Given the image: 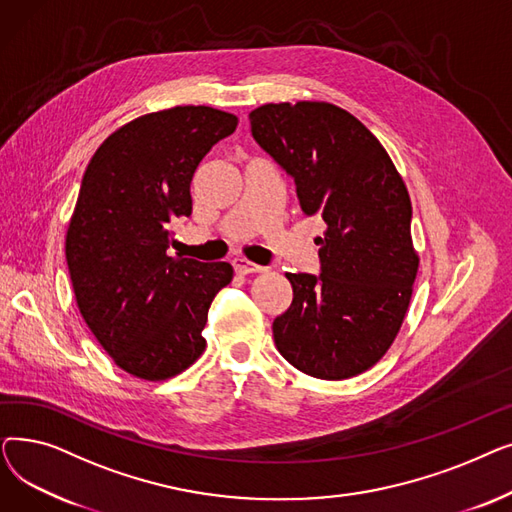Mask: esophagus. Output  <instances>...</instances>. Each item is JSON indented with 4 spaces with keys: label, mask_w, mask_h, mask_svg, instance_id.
<instances>
[{
    "label": "esophagus",
    "mask_w": 512,
    "mask_h": 512,
    "mask_svg": "<svg viewBox=\"0 0 512 512\" xmlns=\"http://www.w3.org/2000/svg\"><path fill=\"white\" fill-rule=\"evenodd\" d=\"M234 270L242 276H247V274H261V272H265V267L251 263L247 259H234Z\"/></svg>",
    "instance_id": "esophagus-1"
}]
</instances>
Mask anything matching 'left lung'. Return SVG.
I'll return each mask as SVG.
<instances>
[{
    "instance_id": "obj_1",
    "label": "left lung",
    "mask_w": 512,
    "mask_h": 512,
    "mask_svg": "<svg viewBox=\"0 0 512 512\" xmlns=\"http://www.w3.org/2000/svg\"><path fill=\"white\" fill-rule=\"evenodd\" d=\"M249 120L297 182L303 211L326 222L319 278L286 274L278 351L311 378H353L388 353L409 311L419 253L407 184L375 134L334 103H265Z\"/></svg>"
}]
</instances>
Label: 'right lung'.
I'll use <instances>...</instances> for the list:
<instances>
[{
  "mask_svg": "<svg viewBox=\"0 0 512 512\" xmlns=\"http://www.w3.org/2000/svg\"><path fill=\"white\" fill-rule=\"evenodd\" d=\"M236 124L207 105L145 114L114 130L85 170L66 230L74 299L103 351L139 380H170L203 355L207 309L232 282L230 263L168 247L170 224L193 211L201 159Z\"/></svg>",
  "mask_w": 512,
  "mask_h": 512,
  "instance_id": "1",
  "label": "right lung"
}]
</instances>
